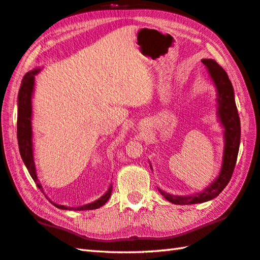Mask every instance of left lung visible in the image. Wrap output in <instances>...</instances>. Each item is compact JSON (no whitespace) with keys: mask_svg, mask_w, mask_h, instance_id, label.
<instances>
[{"mask_svg":"<svg viewBox=\"0 0 260 260\" xmlns=\"http://www.w3.org/2000/svg\"><path fill=\"white\" fill-rule=\"evenodd\" d=\"M202 62L208 68L212 78H213L216 89H218L219 118L225 129L223 165H222L219 177L215 179L214 183L211 184L202 193L193 195V197H175V195L165 193L159 189L162 197H165L167 201L179 205L203 203L218 197L226 186L228 183L230 182L236 167L238 152H239L241 129L239 114H238L237 105L235 102L234 87H232V84L225 71L215 60L202 59Z\"/></svg>","mask_w":260,"mask_h":260,"instance_id":"8db88e82","label":"left lung"}]
</instances>
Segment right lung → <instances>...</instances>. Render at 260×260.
<instances>
[{"mask_svg":"<svg viewBox=\"0 0 260 260\" xmlns=\"http://www.w3.org/2000/svg\"><path fill=\"white\" fill-rule=\"evenodd\" d=\"M40 70H34L28 72L24 75L22 83L19 89L18 95V144H19V150L20 155L24 165L26 166L34 181L37 183V186L42 190L41 185L37 182V174L35 169V162H34V155H32V141H31V137H32V131H31V95H32L34 85H35V75L39 73ZM112 193V186L109 187V190L105 193L102 198H100L98 201L93 203H89L86 205L79 206V208H71L73 210H95L99 209L101 206L104 205L108 202V200ZM50 201V200H49ZM51 202V201H50ZM52 203V202H51ZM56 208L62 209V210H71L70 208L63 205H59L56 203H52Z\"/></svg>","mask_w":260,"mask_h":260,"instance_id":"right-lung-1","label":"right lung"}]
</instances>
